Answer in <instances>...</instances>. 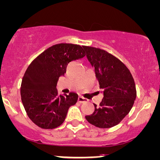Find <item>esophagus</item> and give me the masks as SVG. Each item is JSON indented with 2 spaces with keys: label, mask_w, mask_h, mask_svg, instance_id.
<instances>
[{
  "label": "esophagus",
  "mask_w": 160,
  "mask_h": 160,
  "mask_svg": "<svg viewBox=\"0 0 160 160\" xmlns=\"http://www.w3.org/2000/svg\"><path fill=\"white\" fill-rule=\"evenodd\" d=\"M78 101L80 102V103H84V102H86L87 101H88V99L82 97V96H78Z\"/></svg>",
  "instance_id": "34e87169"
}]
</instances>
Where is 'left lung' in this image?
<instances>
[{
    "label": "left lung",
    "mask_w": 160,
    "mask_h": 160,
    "mask_svg": "<svg viewBox=\"0 0 160 160\" xmlns=\"http://www.w3.org/2000/svg\"><path fill=\"white\" fill-rule=\"evenodd\" d=\"M83 48L95 69L104 95L99 106L94 104L93 113L85 118L96 127L112 128L118 125L133 107L137 97L134 80L127 67L113 55L95 47L83 46Z\"/></svg>",
    "instance_id": "8db88e82"
}]
</instances>
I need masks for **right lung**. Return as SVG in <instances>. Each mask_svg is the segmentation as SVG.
<instances>
[{"instance_id":"1","label":"right lung","mask_w":160,"mask_h":160,"mask_svg":"<svg viewBox=\"0 0 160 160\" xmlns=\"http://www.w3.org/2000/svg\"><path fill=\"white\" fill-rule=\"evenodd\" d=\"M85 56L80 45H53L37 57L26 70L21 96L27 116L38 127L53 129L64 122L70 107L78 101L75 92L58 95L60 76H64L68 63Z\"/></svg>"}]
</instances>
